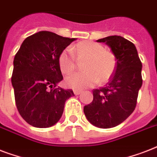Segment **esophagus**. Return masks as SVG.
Wrapping results in <instances>:
<instances>
[{"label":"esophagus","mask_w":157,"mask_h":157,"mask_svg":"<svg viewBox=\"0 0 157 157\" xmlns=\"http://www.w3.org/2000/svg\"><path fill=\"white\" fill-rule=\"evenodd\" d=\"M81 92H82V91L78 90H73V93H74V94H75V95H79V94H80Z\"/></svg>","instance_id":"34e87169"}]
</instances>
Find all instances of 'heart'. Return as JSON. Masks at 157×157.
Segmentation results:
<instances>
[{
	"mask_svg": "<svg viewBox=\"0 0 157 157\" xmlns=\"http://www.w3.org/2000/svg\"><path fill=\"white\" fill-rule=\"evenodd\" d=\"M77 56L86 58L85 71L74 72L65 78V84L72 89H85L94 86L98 81L104 82L111 77L116 67L114 54L106 50L98 43L85 40L74 47ZM60 71L68 74L75 68V58L71 49L67 48L60 53L58 59Z\"/></svg>",
	"mask_w": 157,
	"mask_h": 157,
	"instance_id": "heart-1",
	"label": "heart"
}]
</instances>
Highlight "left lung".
I'll list each match as a JSON object with an SVG mask.
<instances>
[{"label":"left lung","instance_id":"1","mask_svg":"<svg viewBox=\"0 0 157 157\" xmlns=\"http://www.w3.org/2000/svg\"><path fill=\"white\" fill-rule=\"evenodd\" d=\"M108 45L117 60V67L104 87L93 90L92 103L84 107L91 124L109 129L126 120L135 109L143 84L142 63L135 45L120 36H110L97 40Z\"/></svg>","mask_w":157,"mask_h":157}]
</instances>
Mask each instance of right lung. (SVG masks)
Listing matches in <instances>:
<instances>
[{
    "instance_id": "right-lung-1",
    "label": "right lung",
    "mask_w": 157,
    "mask_h": 157,
    "mask_svg": "<svg viewBox=\"0 0 157 157\" xmlns=\"http://www.w3.org/2000/svg\"><path fill=\"white\" fill-rule=\"evenodd\" d=\"M76 38L41 31L23 40L13 59L11 82L18 111L28 124L48 128L61 118L72 90H63L58 59Z\"/></svg>"
}]
</instances>
